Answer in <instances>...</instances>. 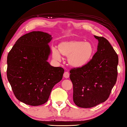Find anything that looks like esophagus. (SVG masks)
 Segmentation results:
<instances>
[{
	"instance_id": "34e87169",
	"label": "esophagus",
	"mask_w": 127,
	"mask_h": 127,
	"mask_svg": "<svg viewBox=\"0 0 127 127\" xmlns=\"http://www.w3.org/2000/svg\"><path fill=\"white\" fill-rule=\"evenodd\" d=\"M69 76H70V74L68 72H65V73L64 74V77L66 79L68 78V77H69Z\"/></svg>"
}]
</instances>
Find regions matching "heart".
I'll return each instance as SVG.
<instances>
[{
	"label": "heart",
	"instance_id": "heart-1",
	"mask_svg": "<svg viewBox=\"0 0 127 127\" xmlns=\"http://www.w3.org/2000/svg\"><path fill=\"white\" fill-rule=\"evenodd\" d=\"M94 48L89 42L72 39L62 41L58 44V50L52 48V57L57 61L62 59L61 54L67 57L68 65L72 68L84 67L93 57Z\"/></svg>",
	"mask_w": 127,
	"mask_h": 127
}]
</instances>
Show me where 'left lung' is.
<instances>
[{
    "mask_svg": "<svg viewBox=\"0 0 127 127\" xmlns=\"http://www.w3.org/2000/svg\"><path fill=\"white\" fill-rule=\"evenodd\" d=\"M98 40L97 52L84 67L71 70L73 100L80 108H89L103 103L116 83L118 56L107 39Z\"/></svg>",
    "mask_w": 127,
    "mask_h": 127,
    "instance_id": "obj_1",
    "label": "left lung"
}]
</instances>
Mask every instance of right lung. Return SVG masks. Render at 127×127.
Instances as JSON below:
<instances>
[{"instance_id":"1","label":"right lung","mask_w":127,"mask_h":127,"mask_svg":"<svg viewBox=\"0 0 127 127\" xmlns=\"http://www.w3.org/2000/svg\"><path fill=\"white\" fill-rule=\"evenodd\" d=\"M52 39L48 33L33 31L20 37L8 55V80L15 96L27 105L46 103L53 86L62 79L64 68L47 61Z\"/></svg>"}]
</instances>
